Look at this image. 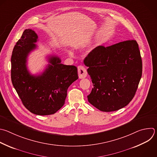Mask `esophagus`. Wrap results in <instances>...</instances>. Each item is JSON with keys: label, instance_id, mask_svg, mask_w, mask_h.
<instances>
[{"label": "esophagus", "instance_id": "obj_1", "mask_svg": "<svg viewBox=\"0 0 157 157\" xmlns=\"http://www.w3.org/2000/svg\"><path fill=\"white\" fill-rule=\"evenodd\" d=\"M78 72L79 78L80 79L84 78L87 76V71L86 68L82 66H79L78 67Z\"/></svg>", "mask_w": 157, "mask_h": 157}]
</instances>
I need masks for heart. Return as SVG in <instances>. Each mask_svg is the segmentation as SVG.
Wrapping results in <instances>:
<instances>
[{
    "label": "heart",
    "instance_id": "heart-1",
    "mask_svg": "<svg viewBox=\"0 0 157 157\" xmlns=\"http://www.w3.org/2000/svg\"><path fill=\"white\" fill-rule=\"evenodd\" d=\"M70 54H71V53H70Z\"/></svg>",
    "mask_w": 157,
    "mask_h": 157
}]
</instances>
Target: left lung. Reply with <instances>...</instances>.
<instances>
[{"instance_id": "obj_1", "label": "left lung", "mask_w": 157, "mask_h": 157, "mask_svg": "<svg viewBox=\"0 0 157 157\" xmlns=\"http://www.w3.org/2000/svg\"><path fill=\"white\" fill-rule=\"evenodd\" d=\"M94 87L89 102L102 112L120 110L132 100L142 73L138 44L129 40L93 49L84 60Z\"/></svg>"}]
</instances>
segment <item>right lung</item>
Returning a JSON list of instances; mask_svg holds the SVG:
<instances>
[{
  "instance_id": "add662e5",
  "label": "right lung",
  "mask_w": 157,
  "mask_h": 157,
  "mask_svg": "<svg viewBox=\"0 0 157 157\" xmlns=\"http://www.w3.org/2000/svg\"><path fill=\"white\" fill-rule=\"evenodd\" d=\"M37 34L26 29L15 45L11 57V79L23 105L37 115L56 113L65 103L69 86L78 79V69L61 63L60 59L49 56L43 73L32 75L26 67L27 57L36 48Z\"/></svg>"
}]
</instances>
